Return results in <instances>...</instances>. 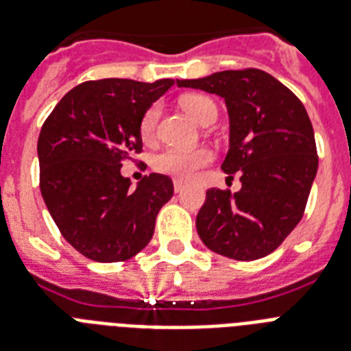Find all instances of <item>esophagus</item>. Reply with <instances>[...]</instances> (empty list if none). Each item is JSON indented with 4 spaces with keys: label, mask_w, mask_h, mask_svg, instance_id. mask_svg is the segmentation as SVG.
<instances>
[{
    "label": "esophagus",
    "mask_w": 351,
    "mask_h": 351,
    "mask_svg": "<svg viewBox=\"0 0 351 351\" xmlns=\"http://www.w3.org/2000/svg\"><path fill=\"white\" fill-rule=\"evenodd\" d=\"M184 188H186V182L181 181V179H173V190L176 192H182Z\"/></svg>",
    "instance_id": "esophagus-1"
}]
</instances>
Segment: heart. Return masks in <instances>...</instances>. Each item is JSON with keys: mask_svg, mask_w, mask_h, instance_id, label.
I'll return each instance as SVG.
<instances>
[{"mask_svg": "<svg viewBox=\"0 0 351 351\" xmlns=\"http://www.w3.org/2000/svg\"><path fill=\"white\" fill-rule=\"evenodd\" d=\"M182 109L190 114L195 121L204 125L208 120H215L217 107L208 97L202 95H186L181 98ZM159 118V107L152 106L145 111L140 123V132L145 140H150L156 132ZM211 161V154L204 149L195 150H181V149H165L154 158L156 170L163 173H170L176 178L190 179L193 178L202 167H206Z\"/></svg>", "mask_w": 351, "mask_h": 351, "instance_id": "heart-1", "label": "heart"}]
</instances>
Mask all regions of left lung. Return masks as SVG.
Returning a JSON list of instances; mask_svg holds the SVG:
<instances>
[{
  "label": "left lung",
  "mask_w": 351,
  "mask_h": 351,
  "mask_svg": "<svg viewBox=\"0 0 351 351\" xmlns=\"http://www.w3.org/2000/svg\"><path fill=\"white\" fill-rule=\"evenodd\" d=\"M179 88L224 98L230 150L222 170L239 172L242 188H210L197 213L202 244L228 258L249 262L273 253L303 217L317 173L314 129L305 106L262 69H228Z\"/></svg>",
  "instance_id": "left-lung-1"
}]
</instances>
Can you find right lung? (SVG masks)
<instances>
[{
    "label": "right lung",
    "mask_w": 351,
    "mask_h": 351,
    "mask_svg": "<svg viewBox=\"0 0 351 351\" xmlns=\"http://www.w3.org/2000/svg\"><path fill=\"white\" fill-rule=\"evenodd\" d=\"M172 86V78L89 80L66 93L43 123L40 193L62 237L86 258L123 262L152 239L172 179L150 173L130 190L120 169L141 152L145 111Z\"/></svg>",
    "instance_id": "obj_1"
}]
</instances>
